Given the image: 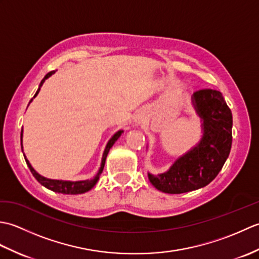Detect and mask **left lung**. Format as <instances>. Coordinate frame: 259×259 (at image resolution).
<instances>
[{
    "instance_id": "left-lung-1",
    "label": "left lung",
    "mask_w": 259,
    "mask_h": 259,
    "mask_svg": "<svg viewBox=\"0 0 259 259\" xmlns=\"http://www.w3.org/2000/svg\"><path fill=\"white\" fill-rule=\"evenodd\" d=\"M191 102L201 121L199 142L162 174L148 172L151 185L166 194H184L210 184L226 162L232 148L233 114L217 90L196 91Z\"/></svg>"
}]
</instances>
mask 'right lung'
<instances>
[{"label":"right lung","instance_id":"add662e5","mask_svg":"<svg viewBox=\"0 0 259 259\" xmlns=\"http://www.w3.org/2000/svg\"><path fill=\"white\" fill-rule=\"evenodd\" d=\"M54 73H56V71H51V72H49V73L45 76V78L42 79L40 85H38V89H37L36 93H35L34 97H33V98H35V97L37 96V93L40 92L41 87H42L43 83H45V81H46L48 78H50V76H51L52 74H54ZM32 100H33V99H31L30 102H32ZM29 104H30V103H29ZM122 133H123V130L117 131V133H115V134L111 137V138H110V140L108 141V144H107L106 148H104V151H103V155H102L101 166H100V168H99L97 175H96L95 177H93L92 179L78 180V181H70V180H59V179L46 178V177H43V176H41L40 174H37V172L35 171L34 168H33V167L31 166L30 161L26 159L24 153H23V155H24V159H25V161H26L27 167L30 168L32 175L34 176V178H35L42 186H45L46 188L50 189V190H52V191H54V192H59V194H63V195H79V194H84V192L91 190V189L93 188V187L96 186V184L98 183L99 178H100V175L102 174L104 163H106V159H107V156H108V153H109L110 148H111V147L114 145V142L119 139V137H120L121 135H122ZM22 138H23V129H22V131H21V146H22V151H23V145H22Z\"/></svg>","mask_w":259,"mask_h":259}]
</instances>
